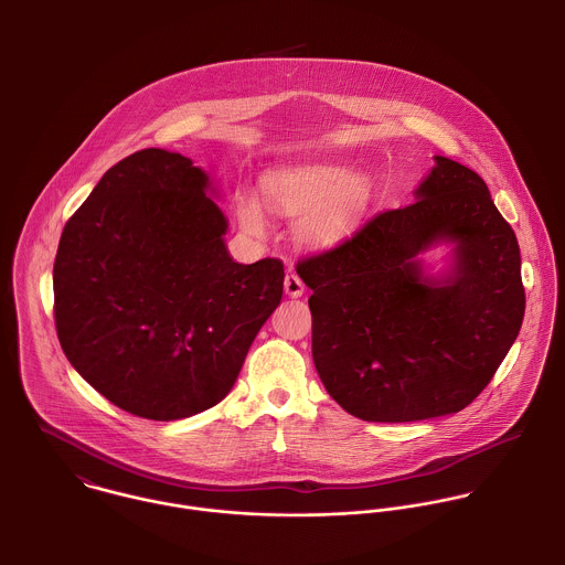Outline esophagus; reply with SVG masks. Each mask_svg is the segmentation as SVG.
<instances>
[{
  "label": "esophagus",
  "mask_w": 565,
  "mask_h": 565,
  "mask_svg": "<svg viewBox=\"0 0 565 565\" xmlns=\"http://www.w3.org/2000/svg\"><path fill=\"white\" fill-rule=\"evenodd\" d=\"M285 294L289 298H300L305 294V282H302V278L298 274H287V278H285Z\"/></svg>",
  "instance_id": "34e87169"
}]
</instances>
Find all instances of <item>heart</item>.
<instances>
[{"instance_id": "heart-1", "label": "heart", "mask_w": 565, "mask_h": 565, "mask_svg": "<svg viewBox=\"0 0 565 565\" xmlns=\"http://www.w3.org/2000/svg\"><path fill=\"white\" fill-rule=\"evenodd\" d=\"M265 195L280 215L302 217L298 231L305 242L328 247L352 233L372 200V182L337 164H313L274 178L265 186ZM239 215L249 231L263 228L260 211L254 202L245 200Z\"/></svg>"}]
</instances>
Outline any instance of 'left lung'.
Wrapping results in <instances>:
<instances>
[{
  "label": "left lung",
  "mask_w": 565,
  "mask_h": 565,
  "mask_svg": "<svg viewBox=\"0 0 565 565\" xmlns=\"http://www.w3.org/2000/svg\"><path fill=\"white\" fill-rule=\"evenodd\" d=\"M415 202L298 260L313 291V361L326 392L365 422L459 413L500 367L524 318L520 245L483 178L435 157ZM456 243L448 275L416 254Z\"/></svg>",
  "instance_id": "1"
}]
</instances>
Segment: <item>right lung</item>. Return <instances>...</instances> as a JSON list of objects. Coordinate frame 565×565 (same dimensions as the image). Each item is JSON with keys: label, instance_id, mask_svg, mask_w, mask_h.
<instances>
[{"label": "right lung", "instance_id": "add662e5", "mask_svg": "<svg viewBox=\"0 0 565 565\" xmlns=\"http://www.w3.org/2000/svg\"><path fill=\"white\" fill-rule=\"evenodd\" d=\"M206 189L191 159L135 152L102 175L58 243L63 352L106 401L146 419L222 403L282 298V260L235 263Z\"/></svg>", "mask_w": 565, "mask_h": 565}]
</instances>
